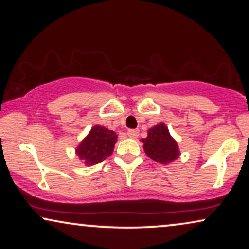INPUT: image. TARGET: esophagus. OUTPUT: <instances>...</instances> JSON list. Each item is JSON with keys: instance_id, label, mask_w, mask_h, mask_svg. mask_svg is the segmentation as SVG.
Wrapping results in <instances>:
<instances>
[{"instance_id": "esophagus-1", "label": "esophagus", "mask_w": 249, "mask_h": 249, "mask_svg": "<svg viewBox=\"0 0 249 249\" xmlns=\"http://www.w3.org/2000/svg\"><path fill=\"white\" fill-rule=\"evenodd\" d=\"M127 135L131 139H136L139 136V129H128Z\"/></svg>"}]
</instances>
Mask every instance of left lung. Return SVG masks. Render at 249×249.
<instances>
[{
	"label": "left lung",
	"instance_id": "8db88e82",
	"mask_svg": "<svg viewBox=\"0 0 249 249\" xmlns=\"http://www.w3.org/2000/svg\"><path fill=\"white\" fill-rule=\"evenodd\" d=\"M141 141L146 156L156 162L168 164L180 156L176 140L170 135L169 129L162 122L149 128L148 136Z\"/></svg>",
	"mask_w": 249,
	"mask_h": 249
}]
</instances>
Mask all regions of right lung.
<instances>
[{
	"instance_id": "obj_1",
	"label": "right lung",
	"mask_w": 249,
	"mask_h": 249,
	"mask_svg": "<svg viewBox=\"0 0 249 249\" xmlns=\"http://www.w3.org/2000/svg\"><path fill=\"white\" fill-rule=\"evenodd\" d=\"M116 142L117 135L114 131L94 125L75 149V155L86 166H93L111 156Z\"/></svg>"
}]
</instances>
